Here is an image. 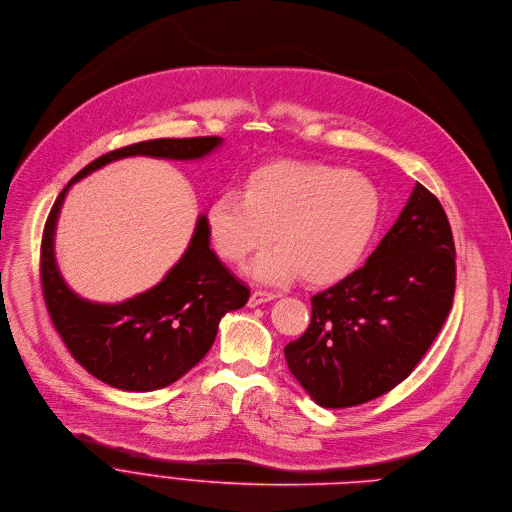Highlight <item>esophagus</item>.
<instances>
[{
    "label": "esophagus",
    "instance_id": "34e87169",
    "mask_svg": "<svg viewBox=\"0 0 512 512\" xmlns=\"http://www.w3.org/2000/svg\"><path fill=\"white\" fill-rule=\"evenodd\" d=\"M271 300H275V294L265 292V290H255V292L251 294V298H249V306L255 308V306L265 304V302H271Z\"/></svg>",
    "mask_w": 512,
    "mask_h": 512
}]
</instances>
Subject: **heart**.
<instances>
[{"label": "heart", "mask_w": 512, "mask_h": 512, "mask_svg": "<svg viewBox=\"0 0 512 512\" xmlns=\"http://www.w3.org/2000/svg\"><path fill=\"white\" fill-rule=\"evenodd\" d=\"M380 192L367 177L341 167L277 161L255 169L243 196L220 194L206 210L216 255L243 263L269 247L249 273L259 282L302 277L308 286H331L363 259L380 222Z\"/></svg>", "instance_id": "1"}]
</instances>
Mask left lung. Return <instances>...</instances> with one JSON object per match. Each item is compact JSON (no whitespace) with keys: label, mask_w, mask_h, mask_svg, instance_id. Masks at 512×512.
Masks as SVG:
<instances>
[{"label":"left lung","mask_w":512,"mask_h":512,"mask_svg":"<svg viewBox=\"0 0 512 512\" xmlns=\"http://www.w3.org/2000/svg\"><path fill=\"white\" fill-rule=\"evenodd\" d=\"M455 294V245L441 202L416 188L367 263L312 298L288 367L324 408L376 400L404 382L443 329Z\"/></svg>","instance_id":"8db88e82"}]
</instances>
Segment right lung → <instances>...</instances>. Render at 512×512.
<instances>
[{
  "instance_id": "right-lung-1",
  "label": "right lung",
  "mask_w": 512,
  "mask_h": 512,
  "mask_svg": "<svg viewBox=\"0 0 512 512\" xmlns=\"http://www.w3.org/2000/svg\"><path fill=\"white\" fill-rule=\"evenodd\" d=\"M216 145L218 136L134 143L91 161L69 185L120 157L200 159ZM69 185L57 196L40 243L42 298L57 333L75 361L112 388L151 392L177 382L210 351L220 318L247 304L249 288L212 253L202 216L188 251L159 286L114 306L75 296L65 286L53 255L55 224Z\"/></svg>"
}]
</instances>
